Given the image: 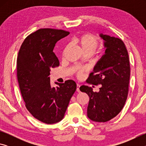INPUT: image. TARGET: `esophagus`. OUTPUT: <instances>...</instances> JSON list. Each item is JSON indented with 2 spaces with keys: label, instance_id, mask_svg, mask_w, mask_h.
<instances>
[{
  "label": "esophagus",
  "instance_id": "obj_1",
  "mask_svg": "<svg viewBox=\"0 0 146 146\" xmlns=\"http://www.w3.org/2000/svg\"><path fill=\"white\" fill-rule=\"evenodd\" d=\"M80 86L77 84H76V91H77V92H80Z\"/></svg>",
  "mask_w": 146,
  "mask_h": 146
}]
</instances>
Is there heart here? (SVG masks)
Wrapping results in <instances>:
<instances>
[{"instance_id":"b5f03b06","label":"heart","mask_w":146,"mask_h":146,"mask_svg":"<svg viewBox=\"0 0 146 146\" xmlns=\"http://www.w3.org/2000/svg\"><path fill=\"white\" fill-rule=\"evenodd\" d=\"M73 42L77 45L79 48L81 49L83 53L93 54L98 46V40L97 37L93 36V35L85 33L73 40ZM68 47H66L64 49L63 54L67 50ZM81 73H79L78 75H80Z\"/></svg>"}]
</instances>
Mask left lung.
<instances>
[{
  "label": "left lung",
  "instance_id": "8db88e82",
  "mask_svg": "<svg viewBox=\"0 0 146 146\" xmlns=\"http://www.w3.org/2000/svg\"><path fill=\"white\" fill-rule=\"evenodd\" d=\"M105 54L90 73L87 82L100 84L98 92L87 86L80 90L90 97L87 114L94 122H106L115 117L126 101L130 78L129 55L121 39L101 33Z\"/></svg>",
  "mask_w": 146,
  "mask_h": 146
}]
</instances>
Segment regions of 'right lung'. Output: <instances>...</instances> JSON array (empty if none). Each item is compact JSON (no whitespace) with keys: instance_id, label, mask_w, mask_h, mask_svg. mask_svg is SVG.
I'll use <instances>...</instances> for the list:
<instances>
[{"instance_id":"right-lung-1","label":"right lung","mask_w":146,"mask_h":146,"mask_svg":"<svg viewBox=\"0 0 146 146\" xmlns=\"http://www.w3.org/2000/svg\"><path fill=\"white\" fill-rule=\"evenodd\" d=\"M68 31L40 29L27 36L19 49L17 60L20 90L29 112L42 122L52 124L62 120L76 84L72 80L50 84V71L59 61L53 49Z\"/></svg>"}]
</instances>
